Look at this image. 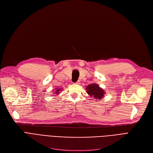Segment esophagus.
Listing matches in <instances>:
<instances>
[{
  "label": "esophagus",
  "mask_w": 153,
  "mask_h": 153,
  "mask_svg": "<svg viewBox=\"0 0 153 153\" xmlns=\"http://www.w3.org/2000/svg\"><path fill=\"white\" fill-rule=\"evenodd\" d=\"M75 84H77V85H79L81 83H80V81H77L76 82H75Z\"/></svg>",
  "instance_id": "obj_1"
}]
</instances>
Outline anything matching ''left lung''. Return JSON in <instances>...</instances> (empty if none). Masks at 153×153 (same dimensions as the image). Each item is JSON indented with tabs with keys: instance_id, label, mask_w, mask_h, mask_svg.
I'll use <instances>...</instances> for the list:
<instances>
[{
	"instance_id": "left-lung-1",
	"label": "left lung",
	"mask_w": 153,
	"mask_h": 153,
	"mask_svg": "<svg viewBox=\"0 0 153 153\" xmlns=\"http://www.w3.org/2000/svg\"><path fill=\"white\" fill-rule=\"evenodd\" d=\"M87 94L94 99L100 100L104 94V91L97 84H92L87 85L86 87Z\"/></svg>"
}]
</instances>
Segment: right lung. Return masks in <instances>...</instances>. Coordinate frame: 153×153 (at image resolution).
Wrapping results in <instances>:
<instances>
[{"mask_svg":"<svg viewBox=\"0 0 153 153\" xmlns=\"http://www.w3.org/2000/svg\"><path fill=\"white\" fill-rule=\"evenodd\" d=\"M60 91H61V89H57V90H56L55 94H56V95H58V94H59V92Z\"/></svg>","mask_w":153,"mask_h":153,"instance_id":"right-lung-1","label":"right lung"}]
</instances>
